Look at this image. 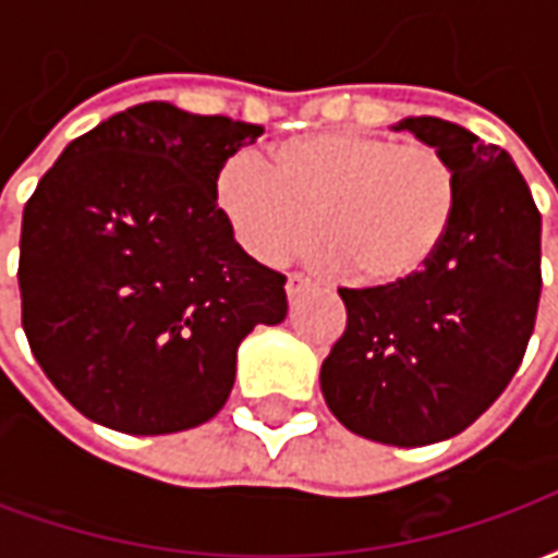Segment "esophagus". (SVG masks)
Listing matches in <instances>:
<instances>
[{
  "label": "esophagus",
  "instance_id": "34e87169",
  "mask_svg": "<svg viewBox=\"0 0 558 558\" xmlns=\"http://www.w3.org/2000/svg\"><path fill=\"white\" fill-rule=\"evenodd\" d=\"M307 290H311V280L302 278V275H290V280H287V295H290V302L292 299H299V295Z\"/></svg>",
  "mask_w": 558,
  "mask_h": 558
}]
</instances>
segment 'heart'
I'll list each match as a JSON object with an SVG mask.
<instances>
[{
	"instance_id": "b5f03b06",
	"label": "heart",
	"mask_w": 558,
	"mask_h": 558,
	"mask_svg": "<svg viewBox=\"0 0 558 558\" xmlns=\"http://www.w3.org/2000/svg\"><path fill=\"white\" fill-rule=\"evenodd\" d=\"M215 196L235 242L266 266L302 256L316 235L338 275L398 287L448 242L460 175L433 143L323 131L278 143L271 170L254 155L227 158Z\"/></svg>"
}]
</instances>
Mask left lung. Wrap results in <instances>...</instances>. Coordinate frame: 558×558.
I'll use <instances>...</instances> for the list:
<instances>
[{
  "instance_id": "8db88e82",
  "label": "left lung",
  "mask_w": 558,
  "mask_h": 558,
  "mask_svg": "<svg viewBox=\"0 0 558 558\" xmlns=\"http://www.w3.org/2000/svg\"><path fill=\"white\" fill-rule=\"evenodd\" d=\"M395 131L454 160V227L407 283L338 290L347 331L319 386L347 430L415 448L466 430L523 362L541 299V211L505 148L436 116Z\"/></svg>"
}]
</instances>
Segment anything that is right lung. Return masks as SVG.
<instances>
[{
    "mask_svg": "<svg viewBox=\"0 0 558 558\" xmlns=\"http://www.w3.org/2000/svg\"><path fill=\"white\" fill-rule=\"evenodd\" d=\"M263 134L148 101L68 143L23 208L32 355L86 418L160 436L215 418L235 350L287 316V278L232 239L223 160Z\"/></svg>",
    "mask_w": 558,
    "mask_h": 558,
    "instance_id": "add662e5",
    "label": "right lung"
}]
</instances>
